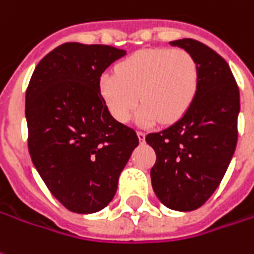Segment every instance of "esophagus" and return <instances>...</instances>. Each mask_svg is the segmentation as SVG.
I'll return each mask as SVG.
<instances>
[{
  "mask_svg": "<svg viewBox=\"0 0 254 254\" xmlns=\"http://www.w3.org/2000/svg\"><path fill=\"white\" fill-rule=\"evenodd\" d=\"M137 137H139V141H140V143H143V141H144V139H146V133L139 130V132H137Z\"/></svg>",
  "mask_w": 254,
  "mask_h": 254,
  "instance_id": "1",
  "label": "esophagus"
}]
</instances>
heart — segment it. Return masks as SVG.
<instances>
[{
	"label": "heart",
	"instance_id": "heart-1",
	"mask_svg": "<svg viewBox=\"0 0 254 254\" xmlns=\"http://www.w3.org/2000/svg\"><path fill=\"white\" fill-rule=\"evenodd\" d=\"M200 83L199 64L185 50H143L117 65L115 73H103L98 90L118 122H127L134 108L140 125L181 120L193 104Z\"/></svg>",
	"mask_w": 254,
	"mask_h": 254
}]
</instances>
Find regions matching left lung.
Returning <instances> with one entry per match:
<instances>
[{"instance_id": "1", "label": "left lung", "mask_w": 254, "mask_h": 254, "mask_svg": "<svg viewBox=\"0 0 254 254\" xmlns=\"http://www.w3.org/2000/svg\"><path fill=\"white\" fill-rule=\"evenodd\" d=\"M199 64L197 96L174 125L146 141L156 151L151 185L164 206L177 211L201 207L227 172L238 141L239 89L229 65L214 50L193 39L171 41Z\"/></svg>"}]
</instances>
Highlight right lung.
<instances>
[{"mask_svg": "<svg viewBox=\"0 0 254 254\" xmlns=\"http://www.w3.org/2000/svg\"><path fill=\"white\" fill-rule=\"evenodd\" d=\"M125 54L111 46L65 43L37 64L26 90L32 161L48 190L73 213L108 206L139 144L98 90L101 73Z\"/></svg>", "mask_w": 254, "mask_h": 254, "instance_id": "1", "label": "right lung"}]
</instances>
